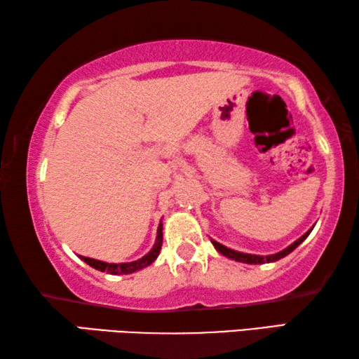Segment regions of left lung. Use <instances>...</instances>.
Returning a JSON list of instances; mask_svg holds the SVG:
<instances>
[{"mask_svg": "<svg viewBox=\"0 0 359 359\" xmlns=\"http://www.w3.org/2000/svg\"><path fill=\"white\" fill-rule=\"evenodd\" d=\"M313 226H315V224H313ZM313 226H312L311 229H309L307 233H304L299 239L294 241L293 244L288 245L287 248H283L282 252L274 253V255H266V257H264V255H252V253H244V252L233 250V248H228L226 245H223V244H220V242H217V241H214V239H210V242H212V244H214L215 250H217L218 253H222L223 257H226V258H229V259L239 261V263H247V264H264V263H274V261H278V259H282V258L287 257V255H290L291 252H293L297 245L302 244V242L307 239V236L312 233Z\"/></svg>", "mask_w": 359, "mask_h": 359, "instance_id": "8db88e82", "label": "left lung"}]
</instances>
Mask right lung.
Wrapping results in <instances>:
<instances>
[{"mask_svg": "<svg viewBox=\"0 0 359 359\" xmlns=\"http://www.w3.org/2000/svg\"><path fill=\"white\" fill-rule=\"evenodd\" d=\"M161 244H163V222H160V224H158L156 239H155L154 247H151V250L147 255H144L142 258H139L136 261H130V263H106V261L87 258V257H82V255H79V258H81L83 263H87L88 266L95 267L96 271L107 272V274H112V276L133 274V272L141 271V269H144V267H147L154 263V261L158 258V255H160Z\"/></svg>", "mask_w": 359, "mask_h": 359, "instance_id": "add662e5", "label": "right lung"}]
</instances>
